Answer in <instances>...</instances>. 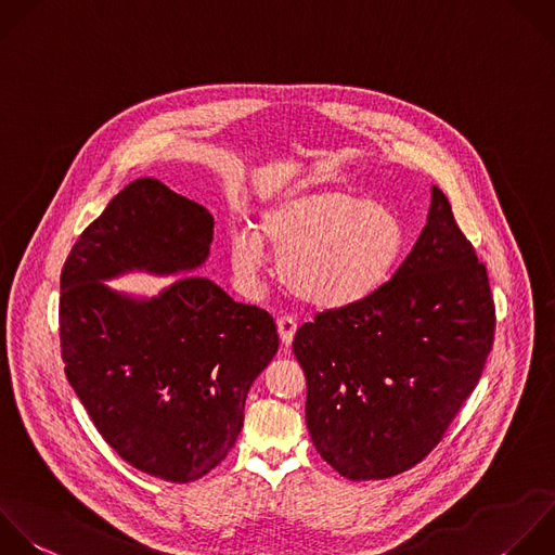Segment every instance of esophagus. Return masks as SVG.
<instances>
[{
    "label": "esophagus",
    "instance_id": "1",
    "mask_svg": "<svg viewBox=\"0 0 555 555\" xmlns=\"http://www.w3.org/2000/svg\"><path fill=\"white\" fill-rule=\"evenodd\" d=\"M278 332H280V340L284 347H288L295 338L297 332V321L293 317H280L278 319Z\"/></svg>",
    "mask_w": 555,
    "mask_h": 555
}]
</instances>
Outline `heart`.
I'll return each mask as SVG.
<instances>
[{"instance_id": "heart-1", "label": "heart", "mask_w": 555, "mask_h": 555, "mask_svg": "<svg viewBox=\"0 0 555 555\" xmlns=\"http://www.w3.org/2000/svg\"><path fill=\"white\" fill-rule=\"evenodd\" d=\"M405 241V225L388 206L319 189L264 210L258 230H232L228 249L243 284L258 280L269 245L288 293L319 308H345L371 297L390 278Z\"/></svg>"}]
</instances>
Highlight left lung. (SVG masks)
Listing matches in <instances>:
<instances>
[{
	"instance_id": "obj_1",
	"label": "left lung",
	"mask_w": 555,
	"mask_h": 555,
	"mask_svg": "<svg viewBox=\"0 0 555 555\" xmlns=\"http://www.w3.org/2000/svg\"><path fill=\"white\" fill-rule=\"evenodd\" d=\"M492 338L486 267L431 186L427 223L395 275L295 334L321 457L353 481L418 464L475 390Z\"/></svg>"
}]
</instances>
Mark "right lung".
<instances>
[{
    "instance_id": "1",
    "label": "right lung",
    "mask_w": 555,
    "mask_h": 555,
    "mask_svg": "<svg viewBox=\"0 0 555 555\" xmlns=\"http://www.w3.org/2000/svg\"><path fill=\"white\" fill-rule=\"evenodd\" d=\"M212 228L202 204L141 178L80 234L61 273L69 384L126 462L178 483L204 477L234 447L247 392L278 353L273 317L197 275L150 299L106 280L193 271L210 254Z\"/></svg>"
}]
</instances>
